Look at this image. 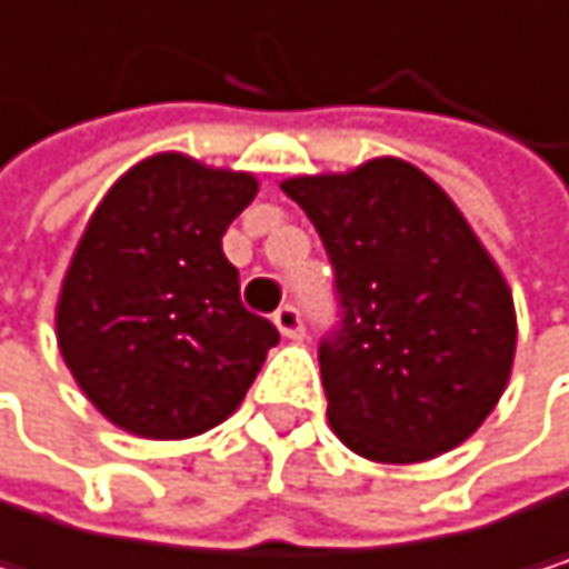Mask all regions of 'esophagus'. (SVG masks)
<instances>
[{
	"instance_id": "34e87169",
	"label": "esophagus",
	"mask_w": 569,
	"mask_h": 569,
	"mask_svg": "<svg viewBox=\"0 0 569 569\" xmlns=\"http://www.w3.org/2000/svg\"><path fill=\"white\" fill-rule=\"evenodd\" d=\"M272 323L279 327L282 338H300L303 335V317L293 303H282L276 313H272Z\"/></svg>"
}]
</instances>
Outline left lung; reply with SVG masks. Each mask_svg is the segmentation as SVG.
<instances>
[{
	"mask_svg": "<svg viewBox=\"0 0 569 569\" xmlns=\"http://www.w3.org/2000/svg\"><path fill=\"white\" fill-rule=\"evenodd\" d=\"M282 190L335 266L341 320L317 348L335 433L382 465L465 443L506 392L516 355L512 293L465 214L392 157Z\"/></svg>",
	"mask_w": 569,
	"mask_h": 569,
	"instance_id": "1",
	"label": "left lung"
}]
</instances>
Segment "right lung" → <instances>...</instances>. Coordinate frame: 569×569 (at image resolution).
Instances as JSON below:
<instances>
[{
  "instance_id": "add662e5",
  "label": "right lung",
  "mask_w": 569,
  "mask_h": 569,
  "mask_svg": "<svg viewBox=\"0 0 569 569\" xmlns=\"http://www.w3.org/2000/svg\"><path fill=\"white\" fill-rule=\"evenodd\" d=\"M256 190L249 173L160 152L91 214L63 276L57 345L116 427L149 440L198 437L256 382L279 331L246 310L221 252Z\"/></svg>"
}]
</instances>
